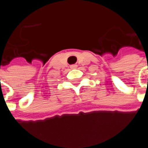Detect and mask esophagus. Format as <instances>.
I'll return each mask as SVG.
<instances>
[{"mask_svg": "<svg viewBox=\"0 0 148 148\" xmlns=\"http://www.w3.org/2000/svg\"><path fill=\"white\" fill-rule=\"evenodd\" d=\"M71 69H75V68H77V65H72L71 66Z\"/></svg>", "mask_w": 148, "mask_h": 148, "instance_id": "obj_1", "label": "esophagus"}]
</instances>
